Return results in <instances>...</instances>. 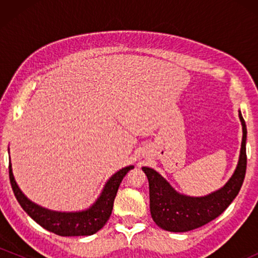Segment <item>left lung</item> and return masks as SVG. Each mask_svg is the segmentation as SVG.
<instances>
[{
	"mask_svg": "<svg viewBox=\"0 0 258 258\" xmlns=\"http://www.w3.org/2000/svg\"><path fill=\"white\" fill-rule=\"evenodd\" d=\"M242 125V142L238 166L226 185L201 198L178 194L153 168L142 167L149 182L150 212L154 222L168 232H188L218 217L232 204L240 190L246 173V125L239 111Z\"/></svg>",
	"mask_w": 258,
	"mask_h": 258,
	"instance_id": "8db88e82",
	"label": "left lung"
}]
</instances>
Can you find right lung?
I'll return each mask as SVG.
<instances>
[{
	"mask_svg": "<svg viewBox=\"0 0 258 258\" xmlns=\"http://www.w3.org/2000/svg\"><path fill=\"white\" fill-rule=\"evenodd\" d=\"M132 168L133 166H127L117 171L108 180L98 200L90 209L82 212H55L43 209V207H40L32 203L22 193L19 186L17 185L13 172H12L11 162L10 180L18 203L20 204L26 214L44 229L61 236L92 235V234L98 232L100 228H103L106 221L109 220L121 180Z\"/></svg>",
	"mask_w": 258,
	"mask_h": 258,
	"instance_id": "right-lung-1",
	"label": "right lung"
}]
</instances>
